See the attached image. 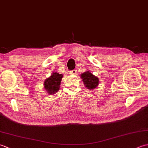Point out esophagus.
Instances as JSON below:
<instances>
[{"label":"esophagus","mask_w":148,"mask_h":148,"mask_svg":"<svg viewBox=\"0 0 148 148\" xmlns=\"http://www.w3.org/2000/svg\"><path fill=\"white\" fill-rule=\"evenodd\" d=\"M77 73V70H76V69H74V70H72L70 72V74H76Z\"/></svg>","instance_id":"34e87169"}]
</instances>
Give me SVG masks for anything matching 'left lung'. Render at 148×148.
<instances>
[{"label": "left lung", "instance_id": "1", "mask_svg": "<svg viewBox=\"0 0 148 148\" xmlns=\"http://www.w3.org/2000/svg\"><path fill=\"white\" fill-rule=\"evenodd\" d=\"M81 79H83V83L86 88L89 90H93L99 85V78L94 76L93 74L89 71H86L81 74Z\"/></svg>", "mask_w": 148, "mask_h": 148}]
</instances>
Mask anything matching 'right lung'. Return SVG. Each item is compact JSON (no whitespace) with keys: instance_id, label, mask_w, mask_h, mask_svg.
Returning a JSON list of instances; mask_svg holds the SVG:
<instances>
[{"instance_id":"1","label":"right lung","mask_w":148,"mask_h":148,"mask_svg":"<svg viewBox=\"0 0 148 148\" xmlns=\"http://www.w3.org/2000/svg\"><path fill=\"white\" fill-rule=\"evenodd\" d=\"M62 77L63 74H60L58 72H53L50 77L47 78L44 83V87L46 92L50 95L57 92L60 89Z\"/></svg>"}]
</instances>
